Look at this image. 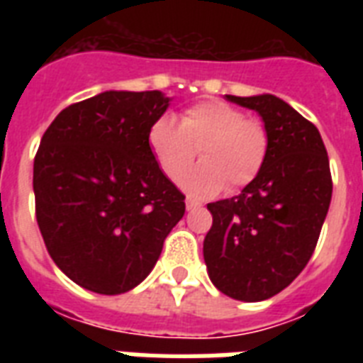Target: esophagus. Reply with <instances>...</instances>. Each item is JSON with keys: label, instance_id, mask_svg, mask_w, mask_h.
Wrapping results in <instances>:
<instances>
[{"label": "esophagus", "instance_id": "1", "mask_svg": "<svg viewBox=\"0 0 363 363\" xmlns=\"http://www.w3.org/2000/svg\"><path fill=\"white\" fill-rule=\"evenodd\" d=\"M186 209H188V211L199 209V203H198V201H196V199H190V198H188V199H186Z\"/></svg>", "mask_w": 363, "mask_h": 363}]
</instances>
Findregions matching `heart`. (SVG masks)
Segmentation results:
<instances>
[{"label":"heart","instance_id":"1","mask_svg":"<svg viewBox=\"0 0 363 363\" xmlns=\"http://www.w3.org/2000/svg\"><path fill=\"white\" fill-rule=\"evenodd\" d=\"M148 147L160 169L179 181L200 150L204 162L181 184L196 196H213L228 184L241 190L259 175L269 150V133L259 118L245 116L241 109L205 99L182 111L181 122L160 115L148 128Z\"/></svg>","mask_w":363,"mask_h":363}]
</instances>
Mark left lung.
Segmentation results:
<instances>
[{
  "label": "left lung",
  "mask_w": 363,
  "mask_h": 363,
  "mask_svg": "<svg viewBox=\"0 0 363 363\" xmlns=\"http://www.w3.org/2000/svg\"><path fill=\"white\" fill-rule=\"evenodd\" d=\"M259 113L269 150L259 175L235 198L207 205L213 226L203 258L222 294L241 301L275 296L315 252L332 201L330 160L316 125L277 96H226Z\"/></svg>",
  "instance_id": "obj_1"
}]
</instances>
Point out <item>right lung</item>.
I'll return each instance as SVG.
<instances>
[{
	"mask_svg": "<svg viewBox=\"0 0 363 363\" xmlns=\"http://www.w3.org/2000/svg\"><path fill=\"white\" fill-rule=\"evenodd\" d=\"M167 105L158 90H111L65 107L43 135L37 224L54 264L79 286L105 296L137 286L184 215V194L147 139Z\"/></svg>",
	"mask_w": 363,
	"mask_h": 363,
	"instance_id": "1",
	"label": "right lung"
}]
</instances>
